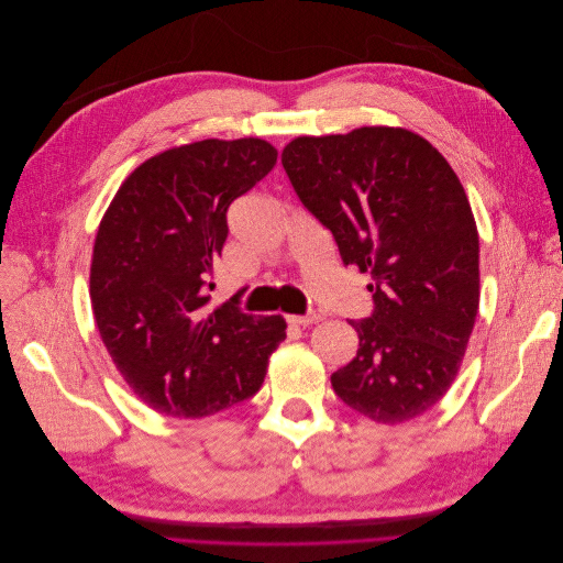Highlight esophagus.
I'll list each match as a JSON object with an SVG mask.
<instances>
[{"label":"esophagus","instance_id":"34e87169","mask_svg":"<svg viewBox=\"0 0 563 563\" xmlns=\"http://www.w3.org/2000/svg\"><path fill=\"white\" fill-rule=\"evenodd\" d=\"M321 314L319 312H308V314H291L288 317V323H296V327H310V323L319 321Z\"/></svg>","mask_w":563,"mask_h":563}]
</instances>
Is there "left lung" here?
<instances>
[{
  "label": "left lung",
  "instance_id": "left-lung-1",
  "mask_svg": "<svg viewBox=\"0 0 563 563\" xmlns=\"http://www.w3.org/2000/svg\"><path fill=\"white\" fill-rule=\"evenodd\" d=\"M282 164L343 263L373 279V312L350 319L360 350L331 376L335 395L383 424L430 411L479 310V234L463 185L437 147L389 126L300 135Z\"/></svg>",
  "mask_w": 563,
  "mask_h": 563
}]
</instances>
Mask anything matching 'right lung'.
<instances>
[{
    "instance_id": "add662e5",
    "label": "right lung",
    "mask_w": 563,
    "mask_h": 563,
    "mask_svg": "<svg viewBox=\"0 0 563 563\" xmlns=\"http://www.w3.org/2000/svg\"><path fill=\"white\" fill-rule=\"evenodd\" d=\"M277 164L261 139L199 141L147 159L119 187L93 244L91 305L129 387L172 418H203L261 389L286 338L279 314L209 305L230 203Z\"/></svg>"
}]
</instances>
